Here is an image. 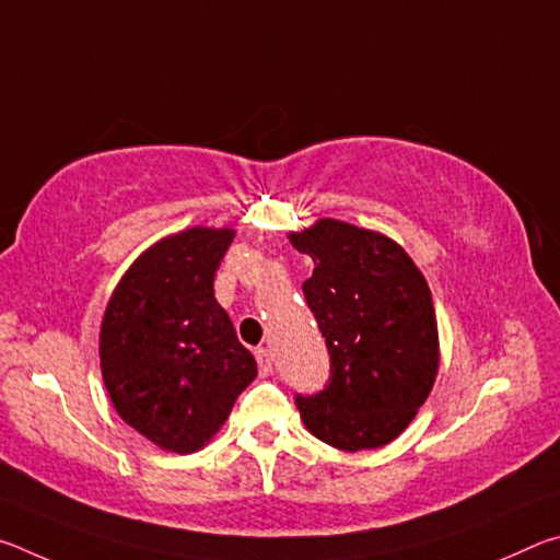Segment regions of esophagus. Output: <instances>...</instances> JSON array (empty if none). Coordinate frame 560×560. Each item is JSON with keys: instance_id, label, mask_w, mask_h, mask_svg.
I'll use <instances>...</instances> for the list:
<instances>
[{"instance_id": "34e87169", "label": "esophagus", "mask_w": 560, "mask_h": 560, "mask_svg": "<svg viewBox=\"0 0 560 560\" xmlns=\"http://www.w3.org/2000/svg\"><path fill=\"white\" fill-rule=\"evenodd\" d=\"M254 355H257V365H259V373H261L264 377H267V375H271V363H273V360H271V353H269V348H257V353H254Z\"/></svg>"}]
</instances>
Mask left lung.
<instances>
[{
    "label": "left lung",
    "instance_id": "left-lung-1",
    "mask_svg": "<svg viewBox=\"0 0 560 560\" xmlns=\"http://www.w3.org/2000/svg\"><path fill=\"white\" fill-rule=\"evenodd\" d=\"M314 259L303 296L330 353L316 395H296L301 420L343 452L393 442L434 385L440 336L422 271L390 236L338 220L289 234Z\"/></svg>",
    "mask_w": 560,
    "mask_h": 560
}]
</instances>
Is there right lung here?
I'll return each instance as SVG.
<instances>
[{
    "label": "right lung",
    "mask_w": 560,
    "mask_h": 560,
    "mask_svg": "<svg viewBox=\"0 0 560 560\" xmlns=\"http://www.w3.org/2000/svg\"><path fill=\"white\" fill-rule=\"evenodd\" d=\"M234 230L192 226L145 249L122 273L101 324V373L116 412L158 447L189 454L222 428L257 377L214 273Z\"/></svg>",
    "instance_id": "add662e5"
}]
</instances>
